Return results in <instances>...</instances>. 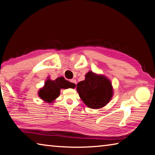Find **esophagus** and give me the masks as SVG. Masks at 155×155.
Returning <instances> with one entry per match:
<instances>
[{
    "mask_svg": "<svg viewBox=\"0 0 155 155\" xmlns=\"http://www.w3.org/2000/svg\"><path fill=\"white\" fill-rule=\"evenodd\" d=\"M70 82L73 84V85L74 86H76V84H77V81H76V80H75V79H72V80H70Z\"/></svg>",
    "mask_w": 155,
    "mask_h": 155,
    "instance_id": "1",
    "label": "esophagus"
}]
</instances>
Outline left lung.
<instances>
[{
  "label": "left lung",
  "mask_w": 155,
  "mask_h": 155,
  "mask_svg": "<svg viewBox=\"0 0 155 155\" xmlns=\"http://www.w3.org/2000/svg\"><path fill=\"white\" fill-rule=\"evenodd\" d=\"M76 89L84 104L92 109L105 106L114 94L111 81L104 75L97 74L92 71L85 75L84 80L78 84Z\"/></svg>",
  "instance_id": "8db88e82"
}]
</instances>
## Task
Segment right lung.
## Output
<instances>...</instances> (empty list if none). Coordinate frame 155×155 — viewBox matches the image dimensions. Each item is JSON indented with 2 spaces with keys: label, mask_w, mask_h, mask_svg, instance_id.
<instances>
[{
  "label": "right lung",
  "mask_w": 155,
  "mask_h": 155,
  "mask_svg": "<svg viewBox=\"0 0 155 155\" xmlns=\"http://www.w3.org/2000/svg\"><path fill=\"white\" fill-rule=\"evenodd\" d=\"M74 88L75 86L71 82L64 79L63 77L57 78L56 80H51L48 77L44 86L39 89L38 95L43 101L51 104L58 98L61 93V89Z\"/></svg>",
  "instance_id": "obj_1"
}]
</instances>
